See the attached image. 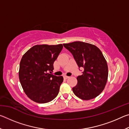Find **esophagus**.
I'll list each match as a JSON object with an SVG mask.
<instances>
[{
  "mask_svg": "<svg viewBox=\"0 0 129 129\" xmlns=\"http://www.w3.org/2000/svg\"><path fill=\"white\" fill-rule=\"evenodd\" d=\"M69 77V76H64V78H65V79H67V78H68Z\"/></svg>",
  "mask_w": 129,
  "mask_h": 129,
  "instance_id": "34e87169",
  "label": "esophagus"
}]
</instances>
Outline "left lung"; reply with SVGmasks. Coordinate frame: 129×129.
<instances>
[{"instance_id": "obj_1", "label": "left lung", "mask_w": 129, "mask_h": 129, "mask_svg": "<svg viewBox=\"0 0 129 129\" xmlns=\"http://www.w3.org/2000/svg\"><path fill=\"white\" fill-rule=\"evenodd\" d=\"M63 45L73 54L78 67L84 69L72 88L74 94L83 100L94 99L104 90L108 77V64L101 51L95 45L82 41Z\"/></svg>"}]
</instances>
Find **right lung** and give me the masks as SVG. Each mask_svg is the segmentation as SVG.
I'll return each instance as SVG.
<instances>
[{"instance_id":"obj_1","label":"right lung","mask_w":129,"mask_h":129,"mask_svg":"<svg viewBox=\"0 0 129 129\" xmlns=\"http://www.w3.org/2000/svg\"><path fill=\"white\" fill-rule=\"evenodd\" d=\"M62 48L61 44L36 45L21 58L19 80L26 95L34 102L47 103L58 95L62 76H54L48 72H53V63Z\"/></svg>"}]
</instances>
